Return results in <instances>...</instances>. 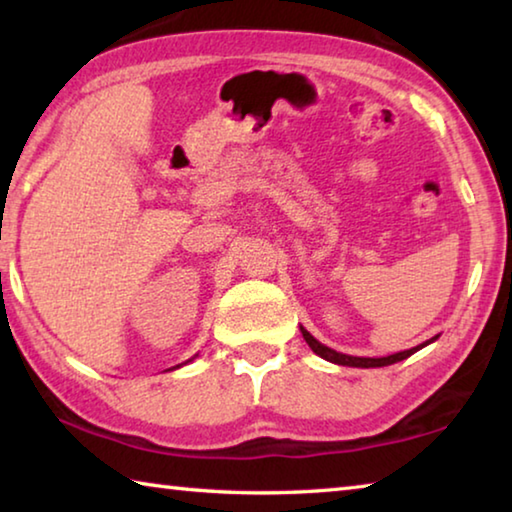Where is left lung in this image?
<instances>
[{
	"label": "left lung",
	"mask_w": 512,
	"mask_h": 512,
	"mask_svg": "<svg viewBox=\"0 0 512 512\" xmlns=\"http://www.w3.org/2000/svg\"><path fill=\"white\" fill-rule=\"evenodd\" d=\"M302 336H305V341L311 350H314L318 357H323L325 361H332V363H339V366H352V368H381V366H391V363L402 361L406 357H411L413 352H418L424 345H429L431 341H436V336H433L431 341L418 345V348H411V350H404V352H397V354H388V357H379V359H370V357H350V354H343V352H336L332 348H327L320 341H316L314 336H311L305 327H300Z\"/></svg>",
	"instance_id": "obj_1"
}]
</instances>
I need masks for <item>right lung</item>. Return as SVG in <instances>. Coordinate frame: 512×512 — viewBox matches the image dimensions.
<instances>
[{"mask_svg":"<svg viewBox=\"0 0 512 512\" xmlns=\"http://www.w3.org/2000/svg\"><path fill=\"white\" fill-rule=\"evenodd\" d=\"M189 361H192V359H189ZM176 368H180V366H176Z\"/></svg>","mask_w":512,"mask_h":512,"instance_id":"right-lung-1","label":"right lung"}]
</instances>
